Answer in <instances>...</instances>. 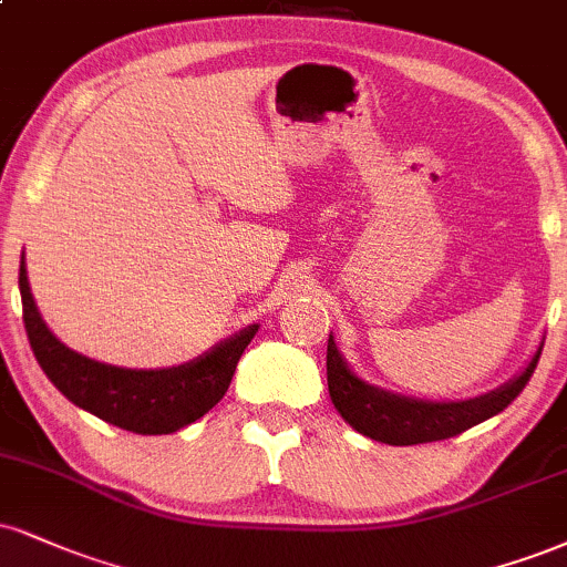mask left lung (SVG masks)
<instances>
[{"label":"left lung","mask_w":567,"mask_h":567,"mask_svg":"<svg viewBox=\"0 0 567 567\" xmlns=\"http://www.w3.org/2000/svg\"><path fill=\"white\" fill-rule=\"evenodd\" d=\"M542 346L520 374H515L509 383L494 391L475 395L465 401H431L414 399V395H401L385 388L367 383L357 372L346 364L343 353L338 351L336 338L327 340V388L330 399L353 431L367 435V439L391 443V446H412V443H431L452 439V435L465 433L467 427L494 417L504 412V406L513 404L517 393L523 391L530 374L536 370V361L542 357Z\"/></svg>","instance_id":"left-lung-1"}]
</instances>
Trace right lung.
Masks as SVG:
<instances>
[{"label":"right lung","instance_id":"obj_1","mask_svg":"<svg viewBox=\"0 0 567 567\" xmlns=\"http://www.w3.org/2000/svg\"><path fill=\"white\" fill-rule=\"evenodd\" d=\"M18 285L33 357L52 385L84 412L140 435L176 433L210 412L227 393L237 361L258 332V324H248L179 367L126 370L89 359L54 338L31 296L23 258Z\"/></svg>","mask_w":567,"mask_h":567}]
</instances>
